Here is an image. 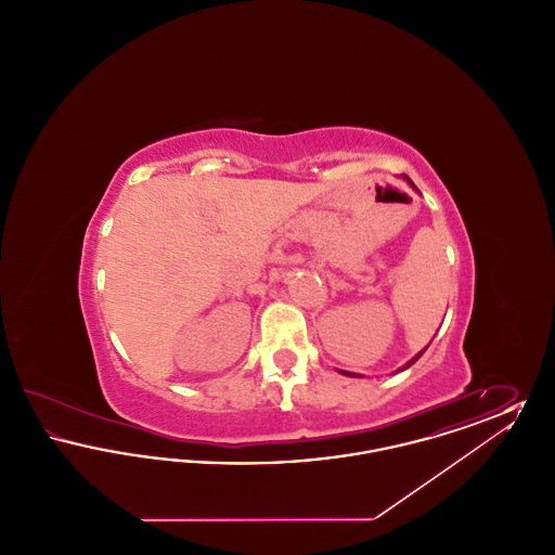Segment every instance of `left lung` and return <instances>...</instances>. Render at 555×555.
Returning <instances> with one entry per match:
<instances>
[{
  "label": "left lung",
  "instance_id": "1",
  "mask_svg": "<svg viewBox=\"0 0 555 555\" xmlns=\"http://www.w3.org/2000/svg\"><path fill=\"white\" fill-rule=\"evenodd\" d=\"M405 181H408V183H410V185L414 186V189H416V185H414V183H412V181H410V179H408V177H405ZM424 351H426V347H424L423 351H421V353H416V356H414V358H412V360H410V362H405V364H403V366H401V369L397 370V372H401V370H405V369H410V366H412V364H414V362H416V360H418V358H421V356H423ZM339 372H341V374H345V376H362V374H356V372H347V370H339Z\"/></svg>",
  "mask_w": 555,
  "mask_h": 555
}]
</instances>
